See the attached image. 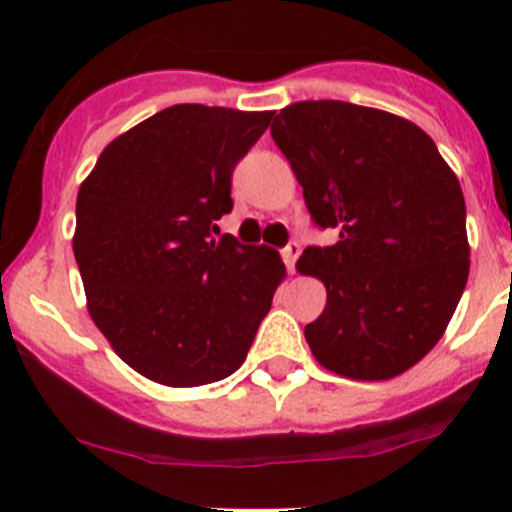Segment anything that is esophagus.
Instances as JSON below:
<instances>
[{
	"label": "esophagus",
	"instance_id": "esophagus-1",
	"mask_svg": "<svg viewBox=\"0 0 512 512\" xmlns=\"http://www.w3.org/2000/svg\"><path fill=\"white\" fill-rule=\"evenodd\" d=\"M299 252H302L299 242H287V245L282 247V260H285V265H287L289 272H294V265H297Z\"/></svg>",
	"mask_w": 512,
	"mask_h": 512
}]
</instances>
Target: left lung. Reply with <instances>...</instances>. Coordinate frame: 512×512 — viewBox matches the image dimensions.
Instances as JSON below:
<instances>
[{"instance_id":"obj_1","label":"left lung","mask_w":512,"mask_h":512,"mask_svg":"<svg viewBox=\"0 0 512 512\" xmlns=\"http://www.w3.org/2000/svg\"><path fill=\"white\" fill-rule=\"evenodd\" d=\"M270 133L312 223L339 232L297 262L327 287V307L304 327L314 359L366 381L411 369L446 332L468 282L458 178L421 128L356 103H292Z\"/></svg>"}]
</instances>
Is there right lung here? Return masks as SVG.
<instances>
[{
    "label": "right lung",
    "instance_id": "1",
    "mask_svg": "<svg viewBox=\"0 0 512 512\" xmlns=\"http://www.w3.org/2000/svg\"><path fill=\"white\" fill-rule=\"evenodd\" d=\"M272 113L180 103L108 143L76 198L74 257L103 337L165 386L240 369L285 275L277 250L213 237L232 170Z\"/></svg>",
    "mask_w": 512,
    "mask_h": 512
}]
</instances>
